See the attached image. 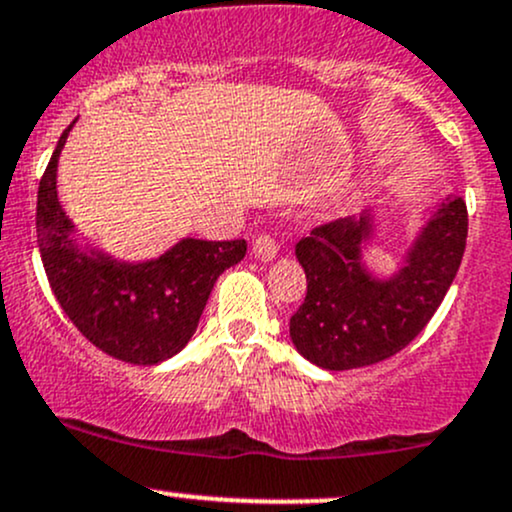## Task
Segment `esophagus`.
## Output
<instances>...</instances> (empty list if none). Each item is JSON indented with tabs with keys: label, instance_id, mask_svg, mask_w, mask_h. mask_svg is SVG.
<instances>
[{
	"label": "esophagus",
	"instance_id": "34e87169",
	"mask_svg": "<svg viewBox=\"0 0 512 512\" xmlns=\"http://www.w3.org/2000/svg\"><path fill=\"white\" fill-rule=\"evenodd\" d=\"M277 252H279L277 240H274L272 235H260V238L252 243V255H255L260 262H272L274 257H277Z\"/></svg>",
	"mask_w": 512,
	"mask_h": 512
}]
</instances>
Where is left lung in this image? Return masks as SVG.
Masks as SVG:
<instances>
[{"label": "left lung", "instance_id": "obj_1", "mask_svg": "<svg viewBox=\"0 0 512 512\" xmlns=\"http://www.w3.org/2000/svg\"><path fill=\"white\" fill-rule=\"evenodd\" d=\"M466 204L447 196L425 218L403 265L391 277H374L364 265L374 243V213L340 218L296 243L306 299L289 320L294 347L328 372L369 367L401 352L435 316L466 247Z\"/></svg>", "mask_w": 512, "mask_h": 512}]
</instances>
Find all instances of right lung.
Returning a JSON list of instances; mask_svg holds the SVG:
<instances>
[{
    "instance_id": "1",
    "label": "right lung",
    "mask_w": 512,
    "mask_h": 512,
    "mask_svg": "<svg viewBox=\"0 0 512 512\" xmlns=\"http://www.w3.org/2000/svg\"><path fill=\"white\" fill-rule=\"evenodd\" d=\"M60 136L38 187V250L50 289L75 328L128 364H160L192 340L213 284L245 257V240L182 238L165 255L145 262L114 260L97 247L80 245L75 223L58 199Z\"/></svg>"
}]
</instances>
